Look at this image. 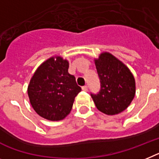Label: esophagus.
Returning <instances> with one entry per match:
<instances>
[{"instance_id": "34e87169", "label": "esophagus", "mask_w": 159, "mask_h": 159, "mask_svg": "<svg viewBox=\"0 0 159 159\" xmlns=\"http://www.w3.org/2000/svg\"><path fill=\"white\" fill-rule=\"evenodd\" d=\"M82 90H84V91H87V90H88V87H87V86H82Z\"/></svg>"}]
</instances>
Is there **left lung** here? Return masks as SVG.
Here are the masks:
<instances>
[{
    "instance_id": "left-lung-1",
    "label": "left lung",
    "mask_w": 159,
    "mask_h": 159,
    "mask_svg": "<svg viewBox=\"0 0 159 159\" xmlns=\"http://www.w3.org/2000/svg\"><path fill=\"white\" fill-rule=\"evenodd\" d=\"M94 64L101 86L98 94H91L96 107L108 116L122 112L136 94L133 73L122 61L107 52L94 59Z\"/></svg>"
}]
</instances>
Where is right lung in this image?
Returning a JSON list of instances; mask_svg holds the SVG:
<instances>
[{
    "label": "right lung",
    "instance_id": "1",
    "mask_svg": "<svg viewBox=\"0 0 159 159\" xmlns=\"http://www.w3.org/2000/svg\"><path fill=\"white\" fill-rule=\"evenodd\" d=\"M68 69L69 61L55 56L43 62L32 76L28 96L33 109L43 118L61 120L71 111L74 98L82 89Z\"/></svg>",
    "mask_w": 159,
    "mask_h": 159
}]
</instances>
